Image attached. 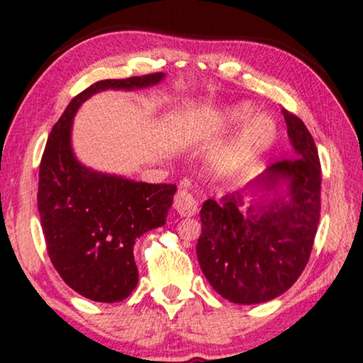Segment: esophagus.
<instances>
[{"label":"esophagus","instance_id":"esophagus-1","mask_svg":"<svg viewBox=\"0 0 363 363\" xmlns=\"http://www.w3.org/2000/svg\"><path fill=\"white\" fill-rule=\"evenodd\" d=\"M174 209L177 211L179 216L191 217L197 212V201L189 191L179 189L174 196Z\"/></svg>","mask_w":363,"mask_h":363}]
</instances>
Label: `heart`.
Returning a JSON list of instances; mask_svg holds the SVG:
<instances>
[{"instance_id":"b5f03b06","label":"heart","mask_w":363,"mask_h":363,"mask_svg":"<svg viewBox=\"0 0 363 363\" xmlns=\"http://www.w3.org/2000/svg\"><path fill=\"white\" fill-rule=\"evenodd\" d=\"M252 114V104L239 103L220 111L219 114H216V119L222 124L234 125L244 123ZM275 134H277V128H275L274 119L267 114H255L225 146L211 154L207 161L209 169L222 179L240 176L260 154L272 146Z\"/></svg>"}]
</instances>
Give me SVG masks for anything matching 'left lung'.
Masks as SVG:
<instances>
[{
	"mask_svg": "<svg viewBox=\"0 0 363 363\" xmlns=\"http://www.w3.org/2000/svg\"><path fill=\"white\" fill-rule=\"evenodd\" d=\"M282 114L292 154L249 184L264 192L255 204L244 207V192H234L207 199L201 209L196 252L202 272L217 294L242 306L272 301L294 286L311 257L320 219L315 143L296 114ZM279 185L286 186L284 195ZM269 191L278 197L268 200Z\"/></svg>",
	"mask_w": 363,
	"mask_h": 363,
	"instance_id": "left-lung-1",
	"label": "left lung"
}]
</instances>
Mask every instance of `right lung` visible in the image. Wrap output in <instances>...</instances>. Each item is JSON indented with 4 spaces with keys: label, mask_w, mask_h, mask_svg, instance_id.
Returning <instances> with one entry per match:
<instances>
[{
    "label": "right lung",
    "mask_w": 363,
    "mask_h": 363,
    "mask_svg": "<svg viewBox=\"0 0 363 363\" xmlns=\"http://www.w3.org/2000/svg\"><path fill=\"white\" fill-rule=\"evenodd\" d=\"M164 72L98 81L67 104L52 125L40 164L38 211L46 249L61 279L94 302H121L138 286L134 244L166 224L176 186L129 181L77 161L71 147L72 119L91 96L106 89H143Z\"/></svg>",
    "instance_id": "obj_1"
}]
</instances>
